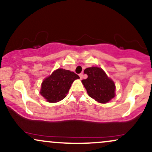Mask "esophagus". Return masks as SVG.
Segmentation results:
<instances>
[{"mask_svg": "<svg viewBox=\"0 0 152 152\" xmlns=\"http://www.w3.org/2000/svg\"><path fill=\"white\" fill-rule=\"evenodd\" d=\"M79 77H80V78H81V79H82V78H83V74H79Z\"/></svg>", "mask_w": 152, "mask_h": 152, "instance_id": "1", "label": "esophagus"}]
</instances>
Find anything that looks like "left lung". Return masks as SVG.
Wrapping results in <instances>:
<instances>
[{"label": "left lung", "instance_id": "8db88e82", "mask_svg": "<svg viewBox=\"0 0 152 152\" xmlns=\"http://www.w3.org/2000/svg\"><path fill=\"white\" fill-rule=\"evenodd\" d=\"M83 72L88 75V78L81 82L90 97L102 104H106L114 98L116 89L114 82L102 69L92 66Z\"/></svg>", "mask_w": 152, "mask_h": 152}]
</instances>
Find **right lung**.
Wrapping results in <instances>:
<instances>
[{
	"mask_svg": "<svg viewBox=\"0 0 152 152\" xmlns=\"http://www.w3.org/2000/svg\"><path fill=\"white\" fill-rule=\"evenodd\" d=\"M78 78L79 76L73 71L58 69L43 80L40 94L48 102H60L66 96L74 80Z\"/></svg>",
	"mask_w": 152,
	"mask_h": 152,
	"instance_id": "add662e5",
	"label": "right lung"
}]
</instances>
